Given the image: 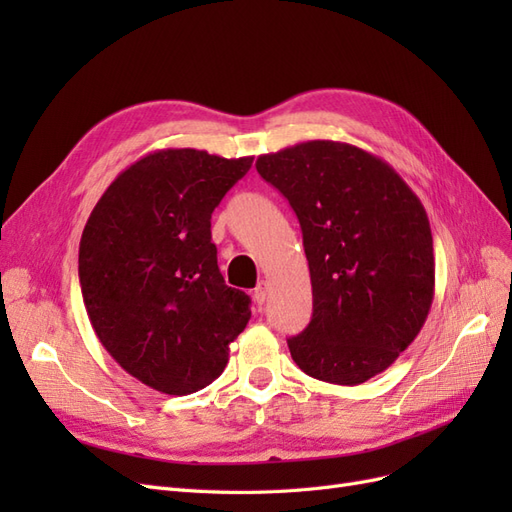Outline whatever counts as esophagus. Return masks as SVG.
<instances>
[{
  "label": "esophagus",
  "mask_w": 512,
  "mask_h": 512,
  "mask_svg": "<svg viewBox=\"0 0 512 512\" xmlns=\"http://www.w3.org/2000/svg\"><path fill=\"white\" fill-rule=\"evenodd\" d=\"M252 297H254V303L260 307L262 303L267 301V282H260L256 288H254V292H252Z\"/></svg>",
  "instance_id": "esophagus-1"
}]
</instances>
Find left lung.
Listing matches in <instances>:
<instances>
[{
    "label": "left lung",
    "instance_id": "obj_1",
    "mask_svg": "<svg viewBox=\"0 0 512 512\" xmlns=\"http://www.w3.org/2000/svg\"><path fill=\"white\" fill-rule=\"evenodd\" d=\"M297 213L314 314L288 339L307 376L354 386L391 367L421 333L436 288L425 207L395 168L337 141L256 160Z\"/></svg>",
    "mask_w": 512,
    "mask_h": 512
}]
</instances>
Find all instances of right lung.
<instances>
[{"label":"right lung","instance_id":"add662e5","mask_svg":"<svg viewBox=\"0 0 512 512\" xmlns=\"http://www.w3.org/2000/svg\"><path fill=\"white\" fill-rule=\"evenodd\" d=\"M252 160L153 151L117 175L85 224L79 280L91 327L130 376L160 393L211 384L252 316L211 243V213Z\"/></svg>","mask_w":512,"mask_h":512}]
</instances>
